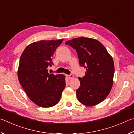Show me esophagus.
I'll return each instance as SVG.
<instances>
[{
	"label": "esophagus",
	"instance_id": "1",
	"mask_svg": "<svg viewBox=\"0 0 134 134\" xmlns=\"http://www.w3.org/2000/svg\"><path fill=\"white\" fill-rule=\"evenodd\" d=\"M66 77H67L68 79H71V78H73L74 75H72V74L68 75H66Z\"/></svg>",
	"mask_w": 134,
	"mask_h": 134
}]
</instances>
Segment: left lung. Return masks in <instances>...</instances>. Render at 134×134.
Masks as SVG:
<instances>
[{"label":"left lung","instance_id":"left-lung-1","mask_svg":"<svg viewBox=\"0 0 134 134\" xmlns=\"http://www.w3.org/2000/svg\"><path fill=\"white\" fill-rule=\"evenodd\" d=\"M66 44L75 49L79 65L86 69L85 76L79 78L76 90L79 102L86 106H95L109 95L113 85L114 63L112 56L97 40L80 37L69 40Z\"/></svg>","mask_w":134,"mask_h":134}]
</instances>
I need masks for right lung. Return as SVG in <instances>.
<instances>
[{
  "label": "right lung",
  "mask_w": 134,
  "mask_h": 134,
  "mask_svg": "<svg viewBox=\"0 0 134 134\" xmlns=\"http://www.w3.org/2000/svg\"><path fill=\"white\" fill-rule=\"evenodd\" d=\"M63 39L40 41L30 44L20 56L19 81L29 99L37 106L49 108L59 101L66 86L63 75L48 73L52 56Z\"/></svg>",
  "instance_id": "add662e5"
}]
</instances>
